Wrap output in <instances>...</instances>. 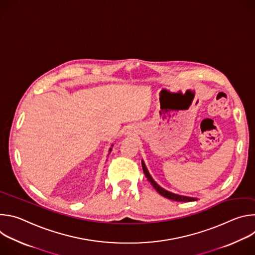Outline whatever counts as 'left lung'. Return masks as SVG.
<instances>
[{
  "instance_id": "1",
  "label": "left lung",
  "mask_w": 255,
  "mask_h": 255,
  "mask_svg": "<svg viewBox=\"0 0 255 255\" xmlns=\"http://www.w3.org/2000/svg\"><path fill=\"white\" fill-rule=\"evenodd\" d=\"M142 168H143V172L145 174V176L147 177V179L150 181V184L153 186V188L157 191V193H159L161 196H163L164 198L166 199H169V200H172V201H176V202H192V201H196L197 198H191V197H186V196H179V195H176V194H173V193H170L164 189H162L160 186H158L154 179L151 177V175L149 174L147 168H146V165H145L144 161L142 160Z\"/></svg>"
}]
</instances>
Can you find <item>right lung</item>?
I'll list each match as a JSON object with an SVG mask.
<instances>
[{"instance_id": "add662e5", "label": "right lung", "mask_w": 255, "mask_h": 255, "mask_svg": "<svg viewBox=\"0 0 255 255\" xmlns=\"http://www.w3.org/2000/svg\"><path fill=\"white\" fill-rule=\"evenodd\" d=\"M111 146H113V144L111 145ZM111 150H112V147H110V149H109V154H110V152H111Z\"/></svg>"}]
</instances>
